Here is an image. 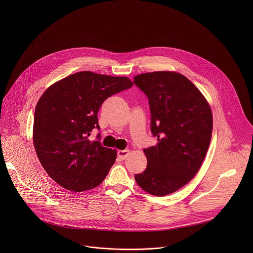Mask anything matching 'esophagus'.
Wrapping results in <instances>:
<instances>
[{
  "instance_id": "esophagus-1",
  "label": "esophagus",
  "mask_w": 253,
  "mask_h": 253,
  "mask_svg": "<svg viewBox=\"0 0 253 253\" xmlns=\"http://www.w3.org/2000/svg\"><path fill=\"white\" fill-rule=\"evenodd\" d=\"M128 153H129V151L126 150H126H120V151H118V159L121 160V161H124V160L127 157Z\"/></svg>"
}]
</instances>
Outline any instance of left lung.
Wrapping results in <instances>:
<instances>
[{
	"label": "left lung",
	"instance_id": "left-lung-1",
	"mask_svg": "<svg viewBox=\"0 0 253 253\" xmlns=\"http://www.w3.org/2000/svg\"><path fill=\"white\" fill-rule=\"evenodd\" d=\"M148 97L156 146L146 148L147 168L137 184L154 196L174 193L200 169L212 133L211 110L201 91L179 73L159 71L134 77Z\"/></svg>",
	"mask_w": 253,
	"mask_h": 253
}]
</instances>
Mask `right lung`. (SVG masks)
<instances>
[{"mask_svg":"<svg viewBox=\"0 0 253 253\" xmlns=\"http://www.w3.org/2000/svg\"><path fill=\"white\" fill-rule=\"evenodd\" d=\"M126 77L89 71L73 74L49 86L38 101L33 142L46 173L73 192L90 190L105 179L114 165L116 150L89 141L93 128L100 129L97 113L114 94L128 89Z\"/></svg>","mask_w":253,"mask_h":253,"instance_id":"add662e5","label":"right lung"}]
</instances>
